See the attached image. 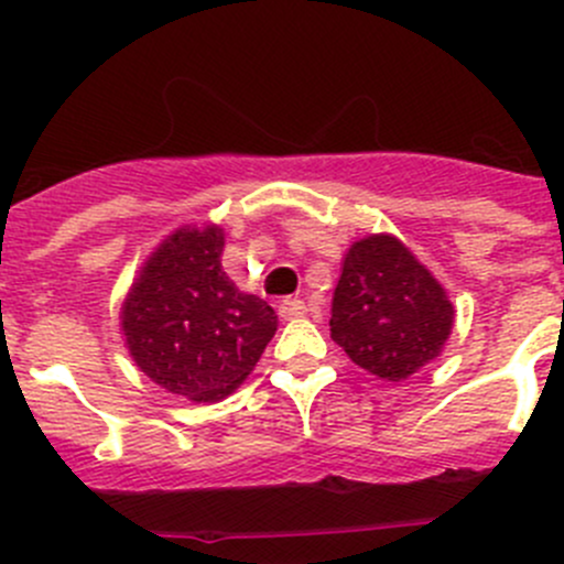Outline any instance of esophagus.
<instances>
[{
	"mask_svg": "<svg viewBox=\"0 0 564 564\" xmlns=\"http://www.w3.org/2000/svg\"><path fill=\"white\" fill-rule=\"evenodd\" d=\"M305 314H308V308H305L303 300L286 297L281 303V318H300V316H305Z\"/></svg>",
	"mask_w": 564,
	"mask_h": 564,
	"instance_id": "34e87169",
	"label": "esophagus"
}]
</instances>
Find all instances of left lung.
Here are the masks:
<instances>
[{
  "instance_id": "left-lung-1",
  "label": "left lung",
  "mask_w": 564,
  "mask_h": 564,
  "mask_svg": "<svg viewBox=\"0 0 564 564\" xmlns=\"http://www.w3.org/2000/svg\"><path fill=\"white\" fill-rule=\"evenodd\" d=\"M453 322L445 286L398 237L351 242L333 294L329 335L355 366L403 382L442 355Z\"/></svg>"
}]
</instances>
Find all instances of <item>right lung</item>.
Instances as JSON below:
<instances>
[{
	"label": "right lung",
	"mask_w": 564,
	"mask_h": 564,
	"mask_svg": "<svg viewBox=\"0 0 564 564\" xmlns=\"http://www.w3.org/2000/svg\"><path fill=\"white\" fill-rule=\"evenodd\" d=\"M224 242L218 224L180 226L147 256L119 311L139 371L198 403L240 388L278 329L275 311L224 272Z\"/></svg>",
	"instance_id": "1"
}]
</instances>
